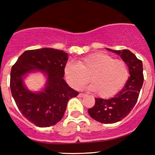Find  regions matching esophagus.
<instances>
[{
    "mask_svg": "<svg viewBox=\"0 0 155 155\" xmlns=\"http://www.w3.org/2000/svg\"><path fill=\"white\" fill-rule=\"evenodd\" d=\"M78 96H79V97H84V96H85V94H84V93H79V95H78Z\"/></svg>",
    "mask_w": 155,
    "mask_h": 155,
    "instance_id": "34e87169",
    "label": "esophagus"
}]
</instances>
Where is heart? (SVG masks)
Returning a JSON list of instances; mask_svg holds the SVG:
<instances>
[{
	"instance_id": "heart-1",
	"label": "heart",
	"mask_w": 155,
	"mask_h": 155,
	"mask_svg": "<svg viewBox=\"0 0 155 155\" xmlns=\"http://www.w3.org/2000/svg\"><path fill=\"white\" fill-rule=\"evenodd\" d=\"M68 83L74 89H80L90 79V89L101 97L116 95L130 77L127 64L115 60L111 55L96 52L88 55L78 63L68 62L64 69Z\"/></svg>"
}]
</instances>
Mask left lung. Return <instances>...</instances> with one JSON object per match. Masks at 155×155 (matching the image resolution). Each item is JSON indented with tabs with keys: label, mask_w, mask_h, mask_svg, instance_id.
Wrapping results in <instances>:
<instances>
[{
	"label": "left lung",
	"mask_w": 155,
	"mask_h": 155,
	"mask_svg": "<svg viewBox=\"0 0 155 155\" xmlns=\"http://www.w3.org/2000/svg\"><path fill=\"white\" fill-rule=\"evenodd\" d=\"M127 64L130 77L123 89L110 99L95 98V104L88 109L92 119L104 124H112L124 118L136 105L140 89L143 82V64L133 53L128 49L113 50Z\"/></svg>",
	"instance_id": "obj_1"
}]
</instances>
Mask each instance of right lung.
<instances>
[{
	"label": "right lung",
	"instance_id": "right-lung-1",
	"mask_svg": "<svg viewBox=\"0 0 155 155\" xmlns=\"http://www.w3.org/2000/svg\"><path fill=\"white\" fill-rule=\"evenodd\" d=\"M68 60L65 51L43 48L25 51L12 68V97L23 116L38 127H50L60 122L68 101L79 95L63 79ZM35 71L47 76L45 87L36 93L28 90L24 84V77Z\"/></svg>",
	"mask_w": 155,
	"mask_h": 155
}]
</instances>
